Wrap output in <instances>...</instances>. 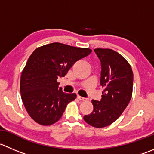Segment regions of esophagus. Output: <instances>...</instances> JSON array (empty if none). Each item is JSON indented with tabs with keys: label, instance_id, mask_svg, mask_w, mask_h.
<instances>
[{
	"label": "esophagus",
	"instance_id": "obj_1",
	"mask_svg": "<svg viewBox=\"0 0 154 154\" xmlns=\"http://www.w3.org/2000/svg\"><path fill=\"white\" fill-rule=\"evenodd\" d=\"M77 98H78L79 100H80V101H86V98H83V97H81V96H80V95H77Z\"/></svg>",
	"mask_w": 154,
	"mask_h": 154
}]
</instances>
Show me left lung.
<instances>
[{
	"mask_svg": "<svg viewBox=\"0 0 154 154\" xmlns=\"http://www.w3.org/2000/svg\"><path fill=\"white\" fill-rule=\"evenodd\" d=\"M101 64L100 84L104 88L101 101L92 100L93 110L83 117L95 128L109 126L120 117L132 95L133 73L129 62L111 49L94 50Z\"/></svg>",
	"mask_w": 154,
	"mask_h": 154,
	"instance_id": "1",
	"label": "left lung"
}]
</instances>
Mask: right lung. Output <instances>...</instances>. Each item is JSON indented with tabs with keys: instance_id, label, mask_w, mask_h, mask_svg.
I'll use <instances>...</instances> for the list:
<instances>
[{
	"instance_id": "add662e5",
	"label": "right lung",
	"mask_w": 154,
	"mask_h": 154,
	"mask_svg": "<svg viewBox=\"0 0 154 154\" xmlns=\"http://www.w3.org/2000/svg\"><path fill=\"white\" fill-rule=\"evenodd\" d=\"M92 50L61 43L36 49L30 56L20 79L22 102L30 117L38 124L50 126L60 120L65 107L77 97L59 87V77H65L77 61Z\"/></svg>"
}]
</instances>
